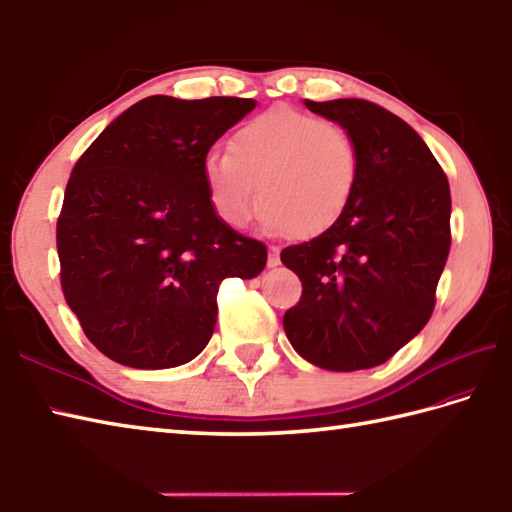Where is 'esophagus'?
Instances as JSON below:
<instances>
[{
    "label": "esophagus",
    "instance_id": "34e87169",
    "mask_svg": "<svg viewBox=\"0 0 512 512\" xmlns=\"http://www.w3.org/2000/svg\"><path fill=\"white\" fill-rule=\"evenodd\" d=\"M280 265V249L278 247H269V258H267V267L274 269Z\"/></svg>",
    "mask_w": 512,
    "mask_h": 512
}]
</instances>
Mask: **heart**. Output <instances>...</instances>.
<instances>
[{
  "instance_id": "heart-1",
  "label": "heart",
  "mask_w": 512,
  "mask_h": 512,
  "mask_svg": "<svg viewBox=\"0 0 512 512\" xmlns=\"http://www.w3.org/2000/svg\"><path fill=\"white\" fill-rule=\"evenodd\" d=\"M203 179L214 212L236 229L263 210L271 232L316 236L347 212L358 179V152L336 123L294 108L245 121L227 152L207 154ZM264 194L260 195L259 192Z\"/></svg>"
}]
</instances>
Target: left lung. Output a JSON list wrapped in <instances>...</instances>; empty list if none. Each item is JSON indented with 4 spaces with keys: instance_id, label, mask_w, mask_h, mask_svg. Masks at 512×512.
<instances>
[{
    "instance_id": "obj_1",
    "label": "left lung",
    "mask_w": 512,
    "mask_h": 512,
    "mask_svg": "<svg viewBox=\"0 0 512 512\" xmlns=\"http://www.w3.org/2000/svg\"><path fill=\"white\" fill-rule=\"evenodd\" d=\"M305 106L349 132L358 179L336 225L280 252L302 283L283 327L320 369H371L433 314L451 249V190L429 145L393 112L364 99Z\"/></svg>"
}]
</instances>
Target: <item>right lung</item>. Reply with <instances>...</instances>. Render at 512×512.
<instances>
[{"label": "right lung", "mask_w": 512, "mask_h": 512, "mask_svg": "<svg viewBox=\"0 0 512 512\" xmlns=\"http://www.w3.org/2000/svg\"><path fill=\"white\" fill-rule=\"evenodd\" d=\"M254 108L154 95L77 161L57 221L61 289L103 356L181 367L212 338L221 280L265 269L267 247L221 221L203 179L212 145Z\"/></svg>", "instance_id": "obj_1"}]
</instances>
